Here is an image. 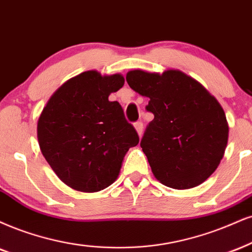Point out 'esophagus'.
I'll return each instance as SVG.
<instances>
[{"label": "esophagus", "instance_id": "esophagus-1", "mask_svg": "<svg viewBox=\"0 0 252 252\" xmlns=\"http://www.w3.org/2000/svg\"><path fill=\"white\" fill-rule=\"evenodd\" d=\"M134 127H135L136 132H138V134L141 136L142 131H144V124H142V121H136V123L134 124Z\"/></svg>", "mask_w": 252, "mask_h": 252}]
</instances>
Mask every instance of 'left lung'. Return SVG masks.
I'll use <instances>...</instances> for the list:
<instances>
[{
  "label": "left lung",
  "mask_w": 252,
  "mask_h": 252,
  "mask_svg": "<svg viewBox=\"0 0 252 252\" xmlns=\"http://www.w3.org/2000/svg\"><path fill=\"white\" fill-rule=\"evenodd\" d=\"M129 88L150 98L154 119L140 146L162 185L188 189L215 172L228 144L229 127L220 102L200 83L179 70L162 74L141 70L126 76Z\"/></svg>",
  "instance_id": "8db88e82"
}]
</instances>
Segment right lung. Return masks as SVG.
Returning a JSON list of instances; mask_svg holds the SVG:
<instances>
[{"label":"right lung","mask_w":252,"mask_h":252,"mask_svg":"<svg viewBox=\"0 0 252 252\" xmlns=\"http://www.w3.org/2000/svg\"><path fill=\"white\" fill-rule=\"evenodd\" d=\"M124 83L121 74L83 72L63 84L40 114L37 138L42 154L76 190L93 192L112 185L126 153L139 144L121 105L108 100Z\"/></svg>","instance_id":"right-lung-1"}]
</instances>
